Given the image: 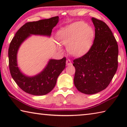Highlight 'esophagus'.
Here are the masks:
<instances>
[{
	"instance_id": "1",
	"label": "esophagus",
	"mask_w": 127,
	"mask_h": 127,
	"mask_svg": "<svg viewBox=\"0 0 127 127\" xmlns=\"http://www.w3.org/2000/svg\"><path fill=\"white\" fill-rule=\"evenodd\" d=\"M66 65H71V64H72L71 61H70V60L69 59H66Z\"/></svg>"
}]
</instances>
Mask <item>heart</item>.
<instances>
[{
	"label": "heart",
	"instance_id": "obj_1",
	"mask_svg": "<svg viewBox=\"0 0 127 127\" xmlns=\"http://www.w3.org/2000/svg\"><path fill=\"white\" fill-rule=\"evenodd\" d=\"M94 36L92 27L83 22H77L60 30L58 38L61 44L68 46L70 54L79 57L89 51Z\"/></svg>",
	"mask_w": 127,
	"mask_h": 127
}]
</instances>
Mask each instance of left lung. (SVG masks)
Returning <instances> with one entry per match:
<instances>
[{
  "label": "left lung",
  "mask_w": 127,
  "mask_h": 127,
  "mask_svg": "<svg viewBox=\"0 0 127 127\" xmlns=\"http://www.w3.org/2000/svg\"><path fill=\"white\" fill-rule=\"evenodd\" d=\"M91 20L95 27L93 44L87 53L73 61L75 86L87 95L106 89L118 65V46L111 30L102 21L94 17Z\"/></svg>",
  "instance_id": "8db88e82"
}]
</instances>
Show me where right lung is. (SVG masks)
Segmentation results:
<instances>
[{
	"label": "right lung",
	"instance_id": "1",
	"mask_svg": "<svg viewBox=\"0 0 127 127\" xmlns=\"http://www.w3.org/2000/svg\"><path fill=\"white\" fill-rule=\"evenodd\" d=\"M59 17L26 23L18 30L10 43L8 49L10 74L17 85L23 91L33 95H44L55 87L59 74L65 68L66 58L51 59L46 67L40 74L30 77L23 75L17 63V53L20 45L30 35L50 36L52 29L58 22Z\"/></svg>",
	"mask_w": 127,
	"mask_h": 127
}]
</instances>
